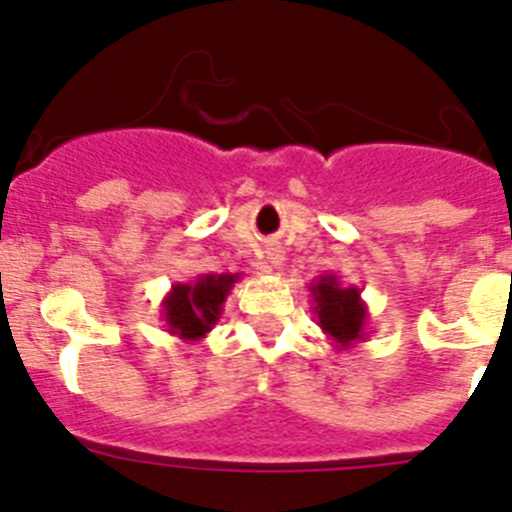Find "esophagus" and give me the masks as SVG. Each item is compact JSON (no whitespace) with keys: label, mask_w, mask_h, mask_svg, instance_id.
I'll return each instance as SVG.
<instances>
[{"label":"esophagus","mask_w":512,"mask_h":512,"mask_svg":"<svg viewBox=\"0 0 512 512\" xmlns=\"http://www.w3.org/2000/svg\"><path fill=\"white\" fill-rule=\"evenodd\" d=\"M266 261H269V264L274 266V269H279V266L284 264V251H281L279 246L269 248V251H266Z\"/></svg>","instance_id":"1"}]
</instances>
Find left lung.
Here are the masks:
<instances>
[{
  "mask_svg": "<svg viewBox=\"0 0 512 512\" xmlns=\"http://www.w3.org/2000/svg\"><path fill=\"white\" fill-rule=\"evenodd\" d=\"M312 312L317 325L337 350H348L368 337V307L360 299L358 287H345L337 274H322L309 284Z\"/></svg>",
  "mask_w": 512,
  "mask_h": 512,
  "instance_id": "8db88e82",
  "label": "left lung"
}]
</instances>
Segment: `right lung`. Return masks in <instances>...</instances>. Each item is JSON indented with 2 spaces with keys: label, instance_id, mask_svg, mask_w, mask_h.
<instances>
[{
  "label": "right lung",
  "instance_id": "obj_1",
  "mask_svg": "<svg viewBox=\"0 0 512 512\" xmlns=\"http://www.w3.org/2000/svg\"><path fill=\"white\" fill-rule=\"evenodd\" d=\"M241 274H200L195 281L172 284L162 299V320L167 332L185 342H198L218 325L223 302Z\"/></svg>",
  "mask_w": 512,
  "mask_h": 512
}]
</instances>
